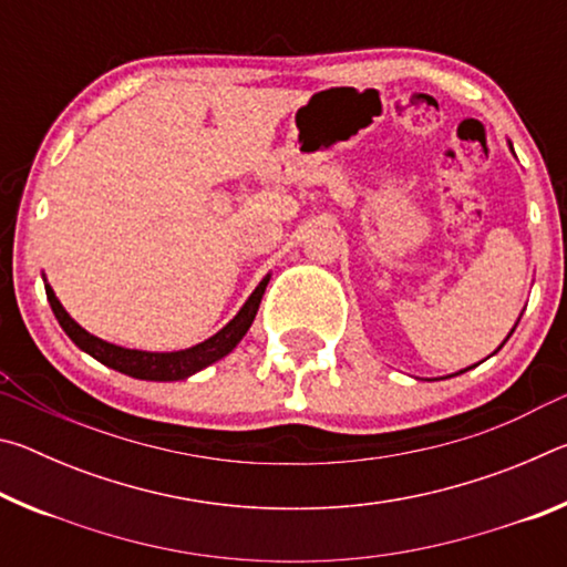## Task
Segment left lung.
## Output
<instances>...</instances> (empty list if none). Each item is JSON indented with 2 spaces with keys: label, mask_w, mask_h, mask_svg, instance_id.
Returning a JSON list of instances; mask_svg holds the SVG:
<instances>
[{
  "label": "left lung",
  "mask_w": 567,
  "mask_h": 567,
  "mask_svg": "<svg viewBox=\"0 0 567 567\" xmlns=\"http://www.w3.org/2000/svg\"><path fill=\"white\" fill-rule=\"evenodd\" d=\"M507 145H511V142H507ZM511 150H513V145H511ZM513 330H515V328H513ZM513 330H511V334H513ZM511 334H507V338H511ZM507 338L503 340V344L507 342ZM503 344H501V348H503ZM501 348H497V350H501ZM497 350H495V352H497ZM473 368H475V364H473ZM465 370H470V368H465ZM465 370H460V372H465ZM460 372H455V375H460ZM450 378H453V375H450Z\"/></svg>",
  "instance_id": "obj_1"
}]
</instances>
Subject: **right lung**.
I'll use <instances>...</instances> for the list:
<instances>
[{
	"label": "right lung",
	"mask_w": 567,
	"mask_h": 567,
	"mask_svg": "<svg viewBox=\"0 0 567 567\" xmlns=\"http://www.w3.org/2000/svg\"><path fill=\"white\" fill-rule=\"evenodd\" d=\"M267 282H270V275L262 277V282L255 287V292L247 297V302L239 307L235 318L229 320L223 330L215 332L213 338H207L199 344H192L187 350H175V352L130 350V348H120V344L94 338V334L80 328V324L70 318V312L64 310L60 300H56V295L50 285H44V290H47V300L52 305L56 322L62 324L66 338H70L82 352L92 354L94 360H100L102 364H107V368L122 372V375H130L137 380H152V382H175V380H187L189 375H195V372L209 368V364L223 360L225 354H229L237 348L239 340L247 334L249 324H252L257 310H260Z\"/></svg>",
	"instance_id": "right-lung-1"
}]
</instances>
